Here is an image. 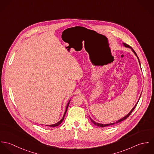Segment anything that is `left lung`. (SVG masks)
I'll return each instance as SVG.
<instances>
[{"label": "left lung", "mask_w": 154, "mask_h": 154, "mask_svg": "<svg viewBox=\"0 0 154 154\" xmlns=\"http://www.w3.org/2000/svg\"><path fill=\"white\" fill-rule=\"evenodd\" d=\"M123 45L125 47H127V48H131L132 49V51H133V53L135 54V56L137 57V59H138V60H139V65H140V61H139V58H138V57H137V54H136V52L134 51V50L132 48V47L130 46V45H128V44H126V43H123ZM140 95H141V94H140ZM140 99V98H139ZM139 100L137 101V102L136 103V104H135V106L133 107V108L132 109V110H131V111L126 115V116H125V117H123V118H122L121 119H120V120H117V122H114V123H108V124H102V123H97V122H95V121H94L91 117H89L90 118V120H91V122L95 125H96V126H100V127H101V128H103V127H106V126H111V125H114V124H116V123H119V122H122V121H123V120H125L126 119H127L130 115H131V114L132 113V111H133V110L135 109V107H136V106H137V103H138V102H139Z\"/></svg>", "instance_id": "8db88e82"}]
</instances>
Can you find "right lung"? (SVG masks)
Instances as JSON below:
<instances>
[{"label":"right lung","mask_w":154,"mask_h":154,"mask_svg":"<svg viewBox=\"0 0 154 154\" xmlns=\"http://www.w3.org/2000/svg\"><path fill=\"white\" fill-rule=\"evenodd\" d=\"M70 99L69 100V101L68 103L67 104V106H66V110H65V113H64V114H63V117L62 118V119H61L60 121H59L57 123H55V124H53V125H45V126H50V127H52V128H54V127H56V126H58L59 125H60V124L62 123V122H63V120H64V118H65V116L66 111H67V108H68V106H69V103H70Z\"/></svg>","instance_id":"add662e5"}]
</instances>
